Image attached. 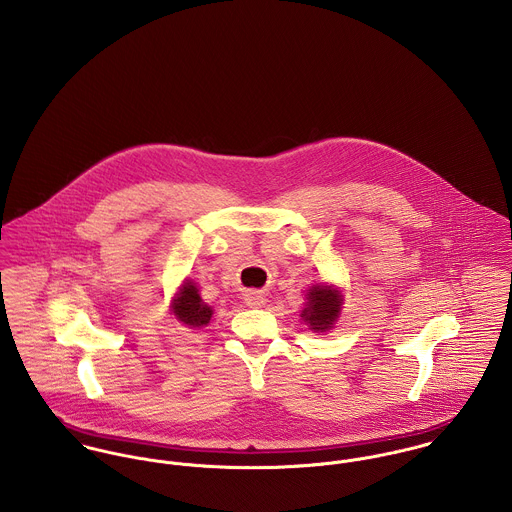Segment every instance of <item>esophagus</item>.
Returning <instances> with one entry per match:
<instances>
[{
    "mask_svg": "<svg viewBox=\"0 0 512 512\" xmlns=\"http://www.w3.org/2000/svg\"><path fill=\"white\" fill-rule=\"evenodd\" d=\"M244 301H246L248 307H262L266 303V297L262 293L248 292L246 297H244Z\"/></svg>",
    "mask_w": 512,
    "mask_h": 512,
    "instance_id": "1",
    "label": "esophagus"
}]
</instances>
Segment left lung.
<instances>
[{
  "instance_id": "obj_1",
  "label": "left lung",
  "mask_w": 512,
  "mask_h": 512,
  "mask_svg": "<svg viewBox=\"0 0 512 512\" xmlns=\"http://www.w3.org/2000/svg\"><path fill=\"white\" fill-rule=\"evenodd\" d=\"M339 311H341V295L323 284L309 290L307 307L301 311V317L309 323L311 329L325 331L337 321Z\"/></svg>"
}]
</instances>
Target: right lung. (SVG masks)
Wrapping results in <instances>:
<instances>
[{
	"label": "right lung",
	"instance_id": "obj_1",
	"mask_svg": "<svg viewBox=\"0 0 512 512\" xmlns=\"http://www.w3.org/2000/svg\"><path fill=\"white\" fill-rule=\"evenodd\" d=\"M175 315L185 325L203 327V325H207L211 321L213 309L201 299L199 290L195 288L193 282H185L179 297L175 299Z\"/></svg>",
	"mask_w": 512,
	"mask_h": 512
}]
</instances>
